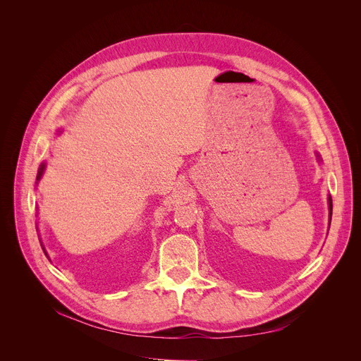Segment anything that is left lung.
Returning a JSON list of instances; mask_svg holds the SVG:
<instances>
[{
  "label": "left lung",
  "mask_w": 361,
  "mask_h": 361,
  "mask_svg": "<svg viewBox=\"0 0 361 361\" xmlns=\"http://www.w3.org/2000/svg\"><path fill=\"white\" fill-rule=\"evenodd\" d=\"M329 214L332 216V199L331 197H329Z\"/></svg>",
  "instance_id": "left-lung-1"
}]
</instances>
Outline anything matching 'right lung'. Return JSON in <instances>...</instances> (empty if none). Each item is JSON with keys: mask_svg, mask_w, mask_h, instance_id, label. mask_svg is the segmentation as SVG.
Masks as SVG:
<instances>
[{"mask_svg": "<svg viewBox=\"0 0 361 361\" xmlns=\"http://www.w3.org/2000/svg\"><path fill=\"white\" fill-rule=\"evenodd\" d=\"M44 168H45V165H41V168H39V173H37V180L41 178V176H42V173H44ZM45 252V250H44ZM47 255V253H45Z\"/></svg>", "mask_w": 361, "mask_h": 361, "instance_id": "add662e5", "label": "right lung"}]
</instances>
